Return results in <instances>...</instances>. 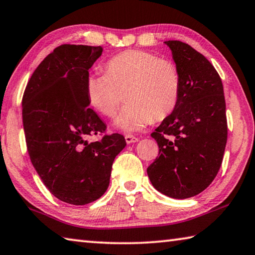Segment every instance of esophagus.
Returning <instances> with one entry per match:
<instances>
[{
	"instance_id": "obj_1",
	"label": "esophagus",
	"mask_w": 255,
	"mask_h": 255,
	"mask_svg": "<svg viewBox=\"0 0 255 255\" xmlns=\"http://www.w3.org/2000/svg\"><path fill=\"white\" fill-rule=\"evenodd\" d=\"M125 141H127L128 144H130V143H134V142H137L139 141V139H137L136 136L128 134V135H125Z\"/></svg>"
}]
</instances>
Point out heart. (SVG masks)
<instances>
[{
	"instance_id": "b5f03b06",
	"label": "heart",
	"mask_w": 255,
	"mask_h": 255,
	"mask_svg": "<svg viewBox=\"0 0 255 255\" xmlns=\"http://www.w3.org/2000/svg\"><path fill=\"white\" fill-rule=\"evenodd\" d=\"M127 91L128 103L116 119V127L135 132L170 115L178 105L181 77L172 61L152 52L127 50L107 60L105 73L88 76L86 95L92 107L107 118L116 115Z\"/></svg>"
}]
</instances>
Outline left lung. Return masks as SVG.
<instances>
[{"mask_svg":"<svg viewBox=\"0 0 255 255\" xmlns=\"http://www.w3.org/2000/svg\"><path fill=\"white\" fill-rule=\"evenodd\" d=\"M164 43L179 69L181 92L175 111L151 133L159 154L146 171L160 193L185 199L206 189L221 168L227 141L224 89L202 53L178 40Z\"/></svg>","mask_w":255,"mask_h":255,"instance_id":"obj_1","label":"left lung"}]
</instances>
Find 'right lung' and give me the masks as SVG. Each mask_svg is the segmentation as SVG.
I'll return each instance as SVG.
<instances>
[{"label": "right lung", "instance_id": "1", "mask_svg": "<svg viewBox=\"0 0 255 255\" xmlns=\"http://www.w3.org/2000/svg\"><path fill=\"white\" fill-rule=\"evenodd\" d=\"M102 52L101 46L57 47L35 68L22 97L31 162L49 191L71 205L89 204L105 193L112 164L127 145L119 133L86 140L106 131L86 95L88 70Z\"/></svg>", "mask_w": 255, "mask_h": 255}]
</instances>
